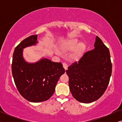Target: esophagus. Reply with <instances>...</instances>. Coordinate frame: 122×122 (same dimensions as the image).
Masks as SVG:
<instances>
[{
    "mask_svg": "<svg viewBox=\"0 0 122 122\" xmlns=\"http://www.w3.org/2000/svg\"><path fill=\"white\" fill-rule=\"evenodd\" d=\"M63 68H64V69L66 70H66H67L68 66L66 64V63H63Z\"/></svg>",
    "mask_w": 122,
    "mask_h": 122,
    "instance_id": "esophagus-1",
    "label": "esophagus"
}]
</instances>
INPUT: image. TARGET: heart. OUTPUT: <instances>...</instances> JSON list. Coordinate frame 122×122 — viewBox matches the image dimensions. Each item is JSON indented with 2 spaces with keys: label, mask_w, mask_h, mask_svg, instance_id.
Masks as SVG:
<instances>
[{
  "label": "heart",
  "mask_w": 122,
  "mask_h": 122,
  "mask_svg": "<svg viewBox=\"0 0 122 122\" xmlns=\"http://www.w3.org/2000/svg\"><path fill=\"white\" fill-rule=\"evenodd\" d=\"M59 49L63 53L71 51L67 59L71 62H76L82 57L86 51V46L83 41H79L78 38H71L61 43L59 46ZM56 52L57 54L59 53L58 50H56Z\"/></svg>",
  "instance_id": "obj_1"
}]
</instances>
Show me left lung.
I'll list each match as a JSON object with an SVG mask.
<instances>
[{"label": "left lung", "mask_w": 122, "mask_h": 122, "mask_svg": "<svg viewBox=\"0 0 122 122\" xmlns=\"http://www.w3.org/2000/svg\"><path fill=\"white\" fill-rule=\"evenodd\" d=\"M94 46L66 71L71 94L81 103H90L99 99L106 91L112 74L108 48L97 36Z\"/></svg>", "instance_id": "8db88e82"}]
</instances>
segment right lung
Here are the masks:
<instances>
[{
    "instance_id": "right-lung-1",
    "label": "right lung",
    "mask_w": 122,
    "mask_h": 122,
    "mask_svg": "<svg viewBox=\"0 0 122 122\" xmlns=\"http://www.w3.org/2000/svg\"><path fill=\"white\" fill-rule=\"evenodd\" d=\"M38 35L23 40L15 48L11 69L15 84L23 97L31 102L49 99L54 94L60 76L65 73L61 63H56L44 57L35 63H29L23 56V49L36 46Z\"/></svg>"
}]
</instances>
